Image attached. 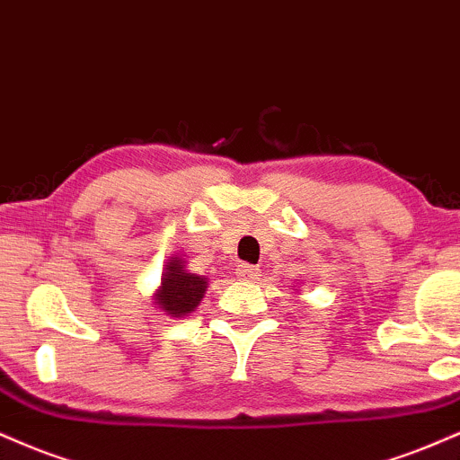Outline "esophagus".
<instances>
[{
    "label": "esophagus",
    "mask_w": 460,
    "mask_h": 460,
    "mask_svg": "<svg viewBox=\"0 0 460 460\" xmlns=\"http://www.w3.org/2000/svg\"><path fill=\"white\" fill-rule=\"evenodd\" d=\"M239 275L243 279H256L261 275V269L252 267V264H241L239 267Z\"/></svg>",
    "instance_id": "obj_1"
}]
</instances>
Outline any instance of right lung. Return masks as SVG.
Instances as JSON below:
<instances>
[{"label":"right lung","mask_w":460,"mask_h":460,"mask_svg":"<svg viewBox=\"0 0 460 460\" xmlns=\"http://www.w3.org/2000/svg\"><path fill=\"white\" fill-rule=\"evenodd\" d=\"M204 290H207V278L196 273H189L185 262L181 258L167 262L161 290L156 295V304L164 307L167 314L187 316L202 301Z\"/></svg>","instance_id":"1"}]
</instances>
